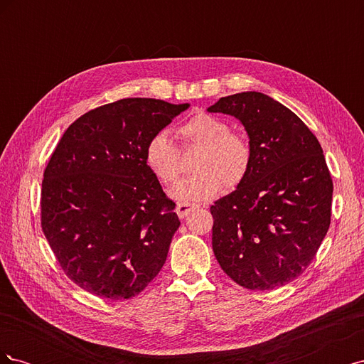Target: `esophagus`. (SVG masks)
Returning <instances> with one entry per match:
<instances>
[{"mask_svg": "<svg viewBox=\"0 0 364 364\" xmlns=\"http://www.w3.org/2000/svg\"><path fill=\"white\" fill-rule=\"evenodd\" d=\"M196 208H199L197 205H191V203H179L176 206V213H178L179 218H185L191 211H194Z\"/></svg>", "mask_w": 364, "mask_h": 364, "instance_id": "34e87169", "label": "esophagus"}]
</instances>
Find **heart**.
<instances>
[{
  "mask_svg": "<svg viewBox=\"0 0 364 364\" xmlns=\"http://www.w3.org/2000/svg\"><path fill=\"white\" fill-rule=\"evenodd\" d=\"M178 135L185 147H202L196 158L197 173L182 179L171 190L181 202H203L225 188L234 190L247 178L253 151L250 141L230 130L225 119L197 112L179 126ZM144 161L162 183H174L182 173L181 151L167 132H156L146 144Z\"/></svg>",
  "mask_w": 364,
  "mask_h": 364,
  "instance_id": "1",
  "label": "heart"
}]
</instances>
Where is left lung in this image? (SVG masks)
Returning a JSON list of instances; mask_svg holds the SVG:
<instances>
[{
    "label": "left lung",
    "mask_w": 364,
    "mask_h": 364,
    "mask_svg": "<svg viewBox=\"0 0 364 364\" xmlns=\"http://www.w3.org/2000/svg\"><path fill=\"white\" fill-rule=\"evenodd\" d=\"M208 112L235 117L253 151L247 178L211 206L220 267L249 290H273L310 266L331 223L333 179L304 121L272 97H222Z\"/></svg>",
    "instance_id": "obj_1"
}]
</instances>
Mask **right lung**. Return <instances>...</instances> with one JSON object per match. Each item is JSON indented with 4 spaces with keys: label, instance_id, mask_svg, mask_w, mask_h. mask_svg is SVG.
<instances>
[{
    "label": "right lung",
    "instance_id": "obj_1",
    "mask_svg": "<svg viewBox=\"0 0 364 364\" xmlns=\"http://www.w3.org/2000/svg\"><path fill=\"white\" fill-rule=\"evenodd\" d=\"M188 107L123 98L65 130L43 171L41 225L62 270L80 289L130 299L161 272L181 222L144 149Z\"/></svg>",
    "mask_w": 364,
    "mask_h": 364
}]
</instances>
